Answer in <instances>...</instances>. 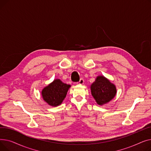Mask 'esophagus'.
<instances>
[{
    "label": "esophagus",
    "instance_id": "34e87169",
    "mask_svg": "<svg viewBox=\"0 0 151 151\" xmlns=\"http://www.w3.org/2000/svg\"><path fill=\"white\" fill-rule=\"evenodd\" d=\"M84 79L83 78H81L80 79V80L79 81V82L78 83L79 84H84Z\"/></svg>",
    "mask_w": 151,
    "mask_h": 151
}]
</instances>
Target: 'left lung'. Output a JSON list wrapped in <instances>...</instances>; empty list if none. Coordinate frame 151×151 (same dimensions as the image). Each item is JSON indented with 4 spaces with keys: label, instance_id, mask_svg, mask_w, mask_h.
I'll return each instance as SVG.
<instances>
[{
    "label": "left lung",
    "instance_id": "obj_1",
    "mask_svg": "<svg viewBox=\"0 0 151 151\" xmlns=\"http://www.w3.org/2000/svg\"><path fill=\"white\" fill-rule=\"evenodd\" d=\"M91 93L97 104L103 105L111 100L116 94L114 84L104 76H99L91 86Z\"/></svg>",
    "mask_w": 151,
    "mask_h": 151
}]
</instances>
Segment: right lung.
<instances>
[{
  "label": "right lung",
  "instance_id": "add662e5",
  "mask_svg": "<svg viewBox=\"0 0 151 151\" xmlns=\"http://www.w3.org/2000/svg\"><path fill=\"white\" fill-rule=\"evenodd\" d=\"M70 86V85L62 83L59 79H57L42 90V97L48 105L58 106L65 98Z\"/></svg>",
  "mask_w": 151,
  "mask_h": 151
}]
</instances>
